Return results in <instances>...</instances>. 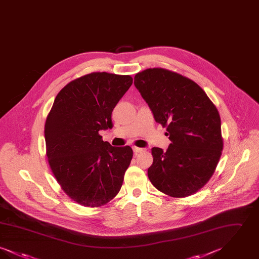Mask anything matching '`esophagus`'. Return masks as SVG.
Returning <instances> with one entry per match:
<instances>
[{
	"instance_id": "34e87169",
	"label": "esophagus",
	"mask_w": 259,
	"mask_h": 259,
	"mask_svg": "<svg viewBox=\"0 0 259 259\" xmlns=\"http://www.w3.org/2000/svg\"><path fill=\"white\" fill-rule=\"evenodd\" d=\"M133 150H134V152H135L136 154H137V153H139V152H142V151H144V148L133 147Z\"/></svg>"
}]
</instances>
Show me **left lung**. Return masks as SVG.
Returning <instances> with one entry per match:
<instances>
[{
	"mask_svg": "<svg viewBox=\"0 0 259 259\" xmlns=\"http://www.w3.org/2000/svg\"><path fill=\"white\" fill-rule=\"evenodd\" d=\"M134 84L172 142L166 151L151 148L149 181L171 197L196 193L209 182L222 155V122L215 106L193 80L166 69L140 72Z\"/></svg>",
	"mask_w": 259,
	"mask_h": 259,
	"instance_id": "1",
	"label": "left lung"
}]
</instances>
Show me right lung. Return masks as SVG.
Wrapping results in <instances>:
<instances>
[{
	"label": "right lung",
	"instance_id": "obj_1",
	"mask_svg": "<svg viewBox=\"0 0 259 259\" xmlns=\"http://www.w3.org/2000/svg\"><path fill=\"white\" fill-rule=\"evenodd\" d=\"M132 83L130 75L91 73L69 82L54 100L45 124L47 156L64 192L79 205L104 206L123 184L133 150L112 147L99 131L112 128L111 112Z\"/></svg>",
	"mask_w": 259,
	"mask_h": 259
}]
</instances>
